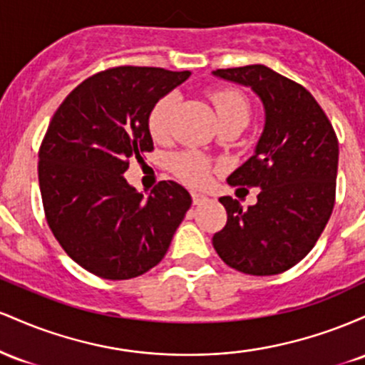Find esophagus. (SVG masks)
<instances>
[{
    "instance_id": "esophagus-1",
    "label": "esophagus",
    "mask_w": 365,
    "mask_h": 365,
    "mask_svg": "<svg viewBox=\"0 0 365 365\" xmlns=\"http://www.w3.org/2000/svg\"><path fill=\"white\" fill-rule=\"evenodd\" d=\"M207 200H209L207 195L200 194V192H192V202H194L195 206H200V204L207 202Z\"/></svg>"
}]
</instances>
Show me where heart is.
<instances>
[{"mask_svg": "<svg viewBox=\"0 0 365 365\" xmlns=\"http://www.w3.org/2000/svg\"><path fill=\"white\" fill-rule=\"evenodd\" d=\"M211 99L215 103L221 123L237 118L249 120V103H247L242 92L235 89H221L212 92ZM175 106H177V94H166L150 110L149 132L156 140H165L170 135L171 116H173ZM171 168H173L178 178H182L188 185L194 187L206 185L209 178H211V173L215 171V166L204 156L194 153V150H185V153L177 154L171 161Z\"/></svg>", "mask_w": 365, "mask_h": 365, "instance_id": "1", "label": "heart"}]
</instances>
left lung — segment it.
<instances>
[{"label":"left lung","mask_w":365,"mask_h":365,"mask_svg":"<svg viewBox=\"0 0 365 365\" xmlns=\"http://www.w3.org/2000/svg\"><path fill=\"white\" fill-rule=\"evenodd\" d=\"M212 75L250 87L266 123L254 156L228 177L230 185L259 187L247 209L230 195L225 228L215 233L217 255L245 274L290 269L312 250L334 206L338 139L312 94L264 65L220 68Z\"/></svg>","instance_id":"1"}]
</instances>
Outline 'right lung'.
<instances>
[{"label":"right lung","instance_id":"1","mask_svg":"<svg viewBox=\"0 0 365 365\" xmlns=\"http://www.w3.org/2000/svg\"><path fill=\"white\" fill-rule=\"evenodd\" d=\"M190 72L116 66L86 78L60 104L39 149V188L54 238L104 279L148 273L165 257L192 197L163 180L145 197L125 180L154 149L149 113Z\"/></svg>","mask_w":365,"mask_h":365}]
</instances>
